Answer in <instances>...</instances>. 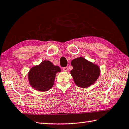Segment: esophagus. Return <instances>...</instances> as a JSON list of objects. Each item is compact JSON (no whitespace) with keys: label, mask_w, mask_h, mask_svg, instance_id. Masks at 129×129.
I'll list each match as a JSON object with an SVG mask.
<instances>
[{"label":"esophagus","mask_w":129,"mask_h":129,"mask_svg":"<svg viewBox=\"0 0 129 129\" xmlns=\"http://www.w3.org/2000/svg\"><path fill=\"white\" fill-rule=\"evenodd\" d=\"M63 70L64 71H66H66H68V67H64V68L63 69Z\"/></svg>","instance_id":"esophagus-1"}]
</instances>
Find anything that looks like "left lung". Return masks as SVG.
Segmentation results:
<instances>
[{
    "label": "left lung",
    "instance_id": "1",
    "mask_svg": "<svg viewBox=\"0 0 129 129\" xmlns=\"http://www.w3.org/2000/svg\"><path fill=\"white\" fill-rule=\"evenodd\" d=\"M71 64L73 69L70 71V74L75 84L79 87H89L100 75L99 66L82 56L74 59Z\"/></svg>",
    "mask_w": 129,
    "mask_h": 129
}]
</instances>
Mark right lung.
Wrapping results in <instances>:
<instances>
[{
  "mask_svg": "<svg viewBox=\"0 0 129 129\" xmlns=\"http://www.w3.org/2000/svg\"><path fill=\"white\" fill-rule=\"evenodd\" d=\"M60 71L59 66H54L49 60H43L29 70L28 73L29 83L39 91H47L54 85L56 74Z\"/></svg>",
  "mask_w": 129,
  "mask_h": 129,
  "instance_id": "1",
  "label": "right lung"
}]
</instances>
